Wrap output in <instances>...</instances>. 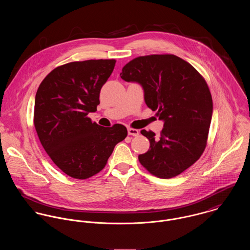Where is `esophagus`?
Returning a JSON list of instances; mask_svg holds the SVG:
<instances>
[{
  "label": "esophagus",
  "mask_w": 250,
  "mask_h": 250,
  "mask_svg": "<svg viewBox=\"0 0 250 250\" xmlns=\"http://www.w3.org/2000/svg\"><path fill=\"white\" fill-rule=\"evenodd\" d=\"M128 134H129L130 136L137 137V136H139L140 132H139V130H137V129H134V128H128Z\"/></svg>",
  "instance_id": "obj_1"
}]
</instances>
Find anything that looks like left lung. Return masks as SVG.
<instances>
[{
  "mask_svg": "<svg viewBox=\"0 0 250 250\" xmlns=\"http://www.w3.org/2000/svg\"><path fill=\"white\" fill-rule=\"evenodd\" d=\"M120 76L143 85L147 107L165 121L160 137L141 131L150 149L139 155L140 163L159 178L181 174L201 157L207 145L213 99L205 79L172 54L138 57L122 68Z\"/></svg>",
  "mask_w": 250,
  "mask_h": 250,
  "instance_id": "8db88e82",
  "label": "left lung"
}]
</instances>
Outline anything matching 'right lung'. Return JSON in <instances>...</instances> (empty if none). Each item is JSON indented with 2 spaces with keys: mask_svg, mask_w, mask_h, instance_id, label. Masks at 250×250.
<instances>
[{
  "mask_svg": "<svg viewBox=\"0 0 250 250\" xmlns=\"http://www.w3.org/2000/svg\"><path fill=\"white\" fill-rule=\"evenodd\" d=\"M115 60L72 62L56 67L36 91L34 123L54 164L72 178L84 180L107 165L114 146L128 135L121 124L102 127L87 116L97 110L103 84Z\"/></svg>",
  "mask_w": 250,
  "mask_h": 250,
  "instance_id": "obj_1",
  "label": "right lung"
}]
</instances>
